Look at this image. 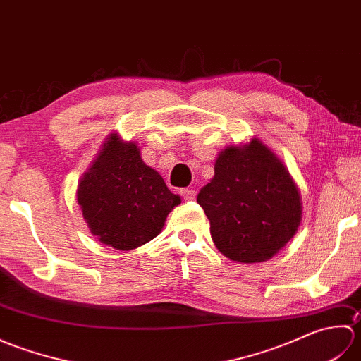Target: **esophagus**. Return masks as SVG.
<instances>
[{
  "label": "esophagus",
  "instance_id": "1",
  "mask_svg": "<svg viewBox=\"0 0 361 361\" xmlns=\"http://www.w3.org/2000/svg\"><path fill=\"white\" fill-rule=\"evenodd\" d=\"M180 195L185 198V200H194L195 198V190L194 189H181Z\"/></svg>",
  "mask_w": 361,
  "mask_h": 361
}]
</instances>
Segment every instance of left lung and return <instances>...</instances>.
Returning <instances> with one entry per match:
<instances>
[{
    "mask_svg": "<svg viewBox=\"0 0 361 361\" xmlns=\"http://www.w3.org/2000/svg\"><path fill=\"white\" fill-rule=\"evenodd\" d=\"M197 203L219 251L243 264L273 257L301 224V195L288 169L257 140L220 153Z\"/></svg>",
    "mask_w": 361,
    "mask_h": 361,
    "instance_id": "1",
    "label": "left lung"
}]
</instances>
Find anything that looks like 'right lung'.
<instances>
[{"label":"right lung","mask_w":361,"mask_h":361,"mask_svg":"<svg viewBox=\"0 0 361 361\" xmlns=\"http://www.w3.org/2000/svg\"><path fill=\"white\" fill-rule=\"evenodd\" d=\"M78 202L99 240L128 251L155 239L181 198L167 189L155 169L144 164L136 144L111 135L82 176Z\"/></svg>","instance_id":"right-lung-1"}]
</instances>
